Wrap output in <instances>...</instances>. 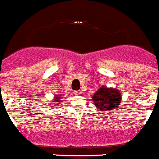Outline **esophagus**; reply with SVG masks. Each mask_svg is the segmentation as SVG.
Here are the masks:
<instances>
[{
  "mask_svg": "<svg viewBox=\"0 0 159 159\" xmlns=\"http://www.w3.org/2000/svg\"><path fill=\"white\" fill-rule=\"evenodd\" d=\"M74 93H75V95H80V94H81V91L80 90H79V91H76V92H75Z\"/></svg>",
  "mask_w": 159,
  "mask_h": 159,
  "instance_id": "1",
  "label": "esophagus"
}]
</instances>
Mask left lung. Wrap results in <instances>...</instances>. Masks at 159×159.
<instances>
[{
    "mask_svg": "<svg viewBox=\"0 0 159 159\" xmlns=\"http://www.w3.org/2000/svg\"><path fill=\"white\" fill-rule=\"evenodd\" d=\"M94 104L103 112L116 109L122 100V94L118 89L102 86L97 90L92 97Z\"/></svg>",
    "mask_w": 159,
    "mask_h": 159,
    "instance_id": "8db88e82",
    "label": "left lung"
}]
</instances>
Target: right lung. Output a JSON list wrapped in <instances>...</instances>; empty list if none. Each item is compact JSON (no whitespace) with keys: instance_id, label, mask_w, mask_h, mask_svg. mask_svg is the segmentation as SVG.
Segmentation results:
<instances>
[{"instance_id":"right-lung-1","label":"right lung","mask_w":159,"mask_h":159,"mask_svg":"<svg viewBox=\"0 0 159 159\" xmlns=\"http://www.w3.org/2000/svg\"><path fill=\"white\" fill-rule=\"evenodd\" d=\"M55 102H52V103H55V104H57V106H59L60 104H62L61 103V102L63 101V98L62 97H60V96H57V97H55ZM54 108V107H53Z\"/></svg>"}]
</instances>
